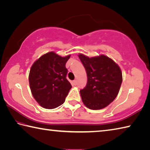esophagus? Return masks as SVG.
<instances>
[{
	"label": "esophagus",
	"mask_w": 150,
	"mask_h": 150,
	"mask_svg": "<svg viewBox=\"0 0 150 150\" xmlns=\"http://www.w3.org/2000/svg\"><path fill=\"white\" fill-rule=\"evenodd\" d=\"M76 83H77V81H76V80H74V81H73L72 82V84L73 85V86H76Z\"/></svg>",
	"instance_id": "esophagus-1"
}]
</instances>
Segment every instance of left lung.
Listing matches in <instances>:
<instances>
[{"instance_id": "8db88e82", "label": "left lung", "mask_w": 150, "mask_h": 150, "mask_svg": "<svg viewBox=\"0 0 150 150\" xmlns=\"http://www.w3.org/2000/svg\"><path fill=\"white\" fill-rule=\"evenodd\" d=\"M78 57L86 69V86L80 90L84 105L91 110H100L114 101L122 83V72L117 63L104 55Z\"/></svg>"}]
</instances>
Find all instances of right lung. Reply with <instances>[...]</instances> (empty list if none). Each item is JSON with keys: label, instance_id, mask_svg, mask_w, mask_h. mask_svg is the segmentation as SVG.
Segmentation results:
<instances>
[{"label": "right lung", "instance_id": "add662e5", "mask_svg": "<svg viewBox=\"0 0 150 150\" xmlns=\"http://www.w3.org/2000/svg\"><path fill=\"white\" fill-rule=\"evenodd\" d=\"M70 55L61 57L54 52L38 59L30 68L29 81L31 93L36 101L46 109L61 105L71 89L66 78L65 64Z\"/></svg>", "mask_w": 150, "mask_h": 150}]
</instances>
